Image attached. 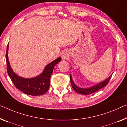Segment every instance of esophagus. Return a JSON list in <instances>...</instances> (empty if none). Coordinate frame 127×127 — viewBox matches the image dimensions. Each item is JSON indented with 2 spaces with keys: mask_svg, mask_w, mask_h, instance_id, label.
I'll use <instances>...</instances> for the list:
<instances>
[{
  "mask_svg": "<svg viewBox=\"0 0 127 127\" xmlns=\"http://www.w3.org/2000/svg\"><path fill=\"white\" fill-rule=\"evenodd\" d=\"M67 56H68V54L66 52H64L62 55V57L63 59H65L67 58Z\"/></svg>",
  "mask_w": 127,
  "mask_h": 127,
  "instance_id": "1",
  "label": "esophagus"
}]
</instances>
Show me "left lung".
<instances>
[{
	"instance_id": "1",
	"label": "left lung",
	"mask_w": 127,
	"mask_h": 127,
	"mask_svg": "<svg viewBox=\"0 0 127 127\" xmlns=\"http://www.w3.org/2000/svg\"><path fill=\"white\" fill-rule=\"evenodd\" d=\"M112 76V75H111L110 76H109L108 78H107L106 80L103 81V82L97 83V84L95 85V86L91 87L89 88H80L78 86H77L76 85L74 82H73L72 79L71 75H70V80H71V86L73 90L75 91V92H77V93L82 94V95H89L93 94L94 92L97 91L98 90H100L102 88L104 87L105 86H107L109 80H110L111 77Z\"/></svg>"
}]
</instances>
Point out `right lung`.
Here are the masks:
<instances>
[{
	"label": "right lung",
	"instance_id": "1",
	"mask_svg": "<svg viewBox=\"0 0 127 127\" xmlns=\"http://www.w3.org/2000/svg\"><path fill=\"white\" fill-rule=\"evenodd\" d=\"M8 44L5 54L7 73L16 87L23 93L32 96H39L44 94L50 88V77L55 66L61 61V58H58L45 67L40 75L33 78L26 79L19 76L11 68L8 58Z\"/></svg>",
	"mask_w": 127,
	"mask_h": 127
}]
</instances>
